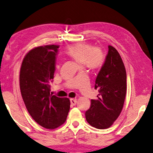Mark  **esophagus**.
Instances as JSON below:
<instances>
[{"mask_svg": "<svg viewBox=\"0 0 153 153\" xmlns=\"http://www.w3.org/2000/svg\"><path fill=\"white\" fill-rule=\"evenodd\" d=\"M70 102H71V104L72 105H76L77 99H70Z\"/></svg>", "mask_w": 153, "mask_h": 153, "instance_id": "esophagus-1", "label": "esophagus"}]
</instances>
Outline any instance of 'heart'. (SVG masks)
<instances>
[{"mask_svg": "<svg viewBox=\"0 0 153 153\" xmlns=\"http://www.w3.org/2000/svg\"><path fill=\"white\" fill-rule=\"evenodd\" d=\"M65 54L79 65L91 70L99 69L104 63L105 56L101 50L91 44L77 43L68 46Z\"/></svg>", "mask_w": 153, "mask_h": 153, "instance_id": "heart-1", "label": "heart"}]
</instances>
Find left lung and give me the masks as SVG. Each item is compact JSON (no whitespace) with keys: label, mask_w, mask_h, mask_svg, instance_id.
<instances>
[{"label":"left lung","mask_w":153,"mask_h":153,"mask_svg":"<svg viewBox=\"0 0 153 153\" xmlns=\"http://www.w3.org/2000/svg\"><path fill=\"white\" fill-rule=\"evenodd\" d=\"M94 88L99 91L91 99L86 119L92 127L104 129L111 127L119 116L127 92V74L119 53L108 45L105 60L97 76Z\"/></svg>","instance_id":"1"}]
</instances>
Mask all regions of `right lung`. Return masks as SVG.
I'll return each instance as SVG.
<instances>
[{"mask_svg":"<svg viewBox=\"0 0 153 153\" xmlns=\"http://www.w3.org/2000/svg\"><path fill=\"white\" fill-rule=\"evenodd\" d=\"M59 45L39 46L24 58L20 87L24 104L32 118L42 127L52 129L66 121L70 108L68 98L50 94Z\"/></svg>","mask_w":153,"mask_h":153,"instance_id":"1","label":"right lung"}]
</instances>
